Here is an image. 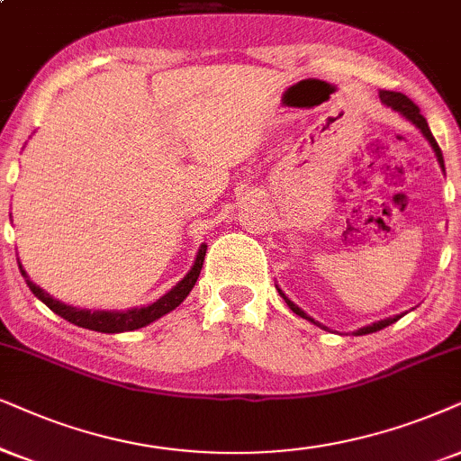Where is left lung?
<instances>
[{
	"label": "left lung",
	"instance_id": "obj_1",
	"mask_svg": "<svg viewBox=\"0 0 461 461\" xmlns=\"http://www.w3.org/2000/svg\"><path fill=\"white\" fill-rule=\"evenodd\" d=\"M378 95H381V102L385 104V106H389L392 110H395V113H400L402 116H406V119L411 121L412 125L415 127H419V130H421V133L425 138H428V142L432 144V149H434V153H436V157H438V163H440V167L442 170H445V161H442V153H440V147H438V142H436L434 140V136H432V131H429V127H428V121L423 119V114L419 113V106L417 104H412L409 97L406 95H402V93H395V91H381L378 93ZM278 294H281V298L287 302V306L291 308V311H294L295 314H300L302 319H308V321H312V323H317L314 321V319H311L308 317V314L302 311L300 306H295L294 302H291L287 295L283 294L281 289H278ZM402 317V314H395V317H389V319H383V321H376V323H372V325H366V328H361V330H357V336H361V334H372V331H378V330H383V328H387V325H392V323H395L398 321V319ZM319 328H323L321 323H317Z\"/></svg>",
	"mask_w": 461,
	"mask_h": 461
}]
</instances>
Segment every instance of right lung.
<instances>
[{"mask_svg": "<svg viewBox=\"0 0 461 461\" xmlns=\"http://www.w3.org/2000/svg\"><path fill=\"white\" fill-rule=\"evenodd\" d=\"M203 255H206V244H202L200 250H197L195 264L189 270L187 276H185L183 281H180L172 291H167L163 298H159L157 302H153V304H149L144 308H131V311H123V312H116V311L114 312H108V311H93L91 312V311H85V308H74V306L63 304V302H59V300H52L49 294H44V289H40L38 285H33L32 281H29L25 270H23L21 266L19 267H21L23 276H25L27 287L32 289V294L36 295L38 300H42L52 312L59 314V317H63L69 323L78 325V328L104 331V334H116V331H131V330L144 328V325L153 323L155 319H159V317H163V314L174 311L180 302L187 298L189 291L194 289L197 276H200Z\"/></svg>", "mask_w": 461, "mask_h": 461, "instance_id": "right-lung-1", "label": "right lung"}]
</instances>
